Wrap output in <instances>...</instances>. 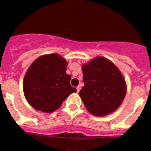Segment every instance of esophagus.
<instances>
[{
    "label": "esophagus",
    "mask_w": 151,
    "mask_h": 151,
    "mask_svg": "<svg viewBox=\"0 0 151 151\" xmlns=\"http://www.w3.org/2000/svg\"><path fill=\"white\" fill-rule=\"evenodd\" d=\"M80 89H81V87H80V86H77V93L80 92Z\"/></svg>",
    "instance_id": "esophagus-1"
}]
</instances>
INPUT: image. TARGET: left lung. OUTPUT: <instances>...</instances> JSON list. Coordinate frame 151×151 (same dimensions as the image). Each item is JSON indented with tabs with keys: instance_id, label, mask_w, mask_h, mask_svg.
Returning a JSON list of instances; mask_svg holds the SVG:
<instances>
[{
	"instance_id": "left-lung-1",
	"label": "left lung",
	"mask_w": 151,
	"mask_h": 151,
	"mask_svg": "<svg viewBox=\"0 0 151 151\" xmlns=\"http://www.w3.org/2000/svg\"><path fill=\"white\" fill-rule=\"evenodd\" d=\"M84 86L79 95L92 115L103 116L114 112L126 93L124 78L114 63L102 57L83 66Z\"/></svg>"
}]
</instances>
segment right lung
I'll use <instances>...</instances> for the list:
<instances>
[{"label":"right lung","instance_id":"1","mask_svg":"<svg viewBox=\"0 0 151 151\" xmlns=\"http://www.w3.org/2000/svg\"><path fill=\"white\" fill-rule=\"evenodd\" d=\"M66 60L50 54L36 59L29 67L23 80V91L28 102L37 110L52 112L72 93L71 76L66 73Z\"/></svg>","mask_w":151,"mask_h":151}]
</instances>
